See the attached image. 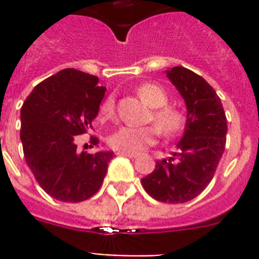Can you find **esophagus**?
I'll return each mask as SVG.
<instances>
[{
    "instance_id": "34e87169",
    "label": "esophagus",
    "mask_w": 259,
    "mask_h": 259,
    "mask_svg": "<svg viewBox=\"0 0 259 259\" xmlns=\"http://www.w3.org/2000/svg\"><path fill=\"white\" fill-rule=\"evenodd\" d=\"M117 154H119V156H125V157H130V158H134L138 156L137 153H130V152H118Z\"/></svg>"
}]
</instances>
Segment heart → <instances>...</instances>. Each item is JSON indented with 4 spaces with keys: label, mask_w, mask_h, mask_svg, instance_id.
Wrapping results in <instances>:
<instances>
[{
    "label": "heart",
    "mask_w": 259,
    "mask_h": 259,
    "mask_svg": "<svg viewBox=\"0 0 259 259\" xmlns=\"http://www.w3.org/2000/svg\"><path fill=\"white\" fill-rule=\"evenodd\" d=\"M137 93L142 101L152 107L149 121L153 122L160 133L164 134L165 137H172L183 129L185 113L180 107L166 105L168 94L162 87L154 83H145L138 87ZM114 111H115V101L114 97L110 95L102 102L99 114L102 118H110L114 115ZM157 130L152 126H145V127L121 126L119 129L110 134L107 141L114 150L136 153L154 144L158 134Z\"/></svg>",
    "instance_id": "obj_1"
}]
</instances>
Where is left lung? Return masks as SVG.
<instances>
[{"instance_id":"1","label":"left lung","mask_w":259,"mask_h":259,"mask_svg":"<svg viewBox=\"0 0 259 259\" xmlns=\"http://www.w3.org/2000/svg\"><path fill=\"white\" fill-rule=\"evenodd\" d=\"M166 76L187 105L184 136L172 157L158 160L141 184L156 200L179 204L195 199L212 180L225 152L227 118L221 98L200 75L179 66Z\"/></svg>"}]
</instances>
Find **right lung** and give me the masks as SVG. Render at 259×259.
<instances>
[{"label":"right lung","instance_id":"add662e5","mask_svg":"<svg viewBox=\"0 0 259 259\" xmlns=\"http://www.w3.org/2000/svg\"><path fill=\"white\" fill-rule=\"evenodd\" d=\"M99 79L74 68L59 71L34 87L21 109L24 157L38 185L67 203L87 200L99 191L113 152L79 153L76 136L93 129L106 89ZM98 145L97 137L90 138Z\"/></svg>","mask_w":259,"mask_h":259}]
</instances>
